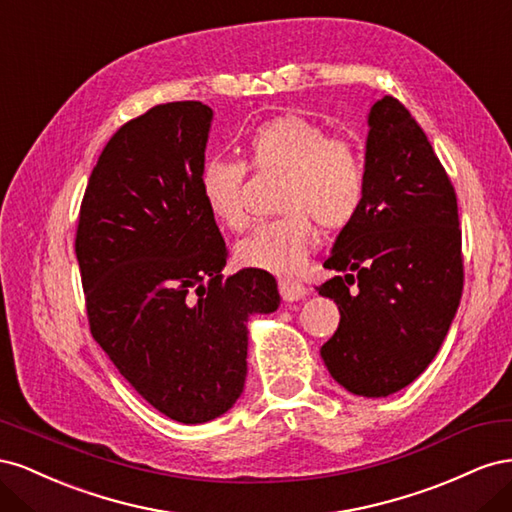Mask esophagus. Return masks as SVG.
<instances>
[{
  "mask_svg": "<svg viewBox=\"0 0 512 512\" xmlns=\"http://www.w3.org/2000/svg\"><path fill=\"white\" fill-rule=\"evenodd\" d=\"M305 292H307L305 284L299 282V280H294V277H282V280H280V294H282V299L288 301V303L303 299Z\"/></svg>",
  "mask_w": 512,
  "mask_h": 512,
  "instance_id": "1",
  "label": "esophagus"
}]
</instances>
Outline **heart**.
<instances>
[{"label":"heart","instance_id":"1","mask_svg":"<svg viewBox=\"0 0 512 512\" xmlns=\"http://www.w3.org/2000/svg\"><path fill=\"white\" fill-rule=\"evenodd\" d=\"M245 166L260 175L280 173L284 183L275 203L280 218L258 224L235 247L243 267L275 275L299 271L316 245V226L342 230L363 207L367 175L359 149L348 138L327 136L309 117L290 113L260 123L245 136L243 162L209 158L200 168V196L230 230L250 222Z\"/></svg>","mask_w":512,"mask_h":512}]
</instances>
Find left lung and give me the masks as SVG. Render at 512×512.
Segmentation results:
<instances>
[{
    "instance_id": "obj_1",
    "label": "left lung",
    "mask_w": 512,
    "mask_h": 512,
    "mask_svg": "<svg viewBox=\"0 0 512 512\" xmlns=\"http://www.w3.org/2000/svg\"><path fill=\"white\" fill-rule=\"evenodd\" d=\"M367 190L324 267L342 275L318 286L339 307L320 356L346 391L397 393L438 354L463 290L457 196L408 108L393 96L371 106Z\"/></svg>"
}]
</instances>
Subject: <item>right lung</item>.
Here are the masks:
<instances>
[{
  "label": "right lung",
  "instance_id": "obj_1",
  "mask_svg": "<svg viewBox=\"0 0 512 512\" xmlns=\"http://www.w3.org/2000/svg\"><path fill=\"white\" fill-rule=\"evenodd\" d=\"M213 111L153 106L113 134L76 228L89 329L134 391L177 423H207L241 397L247 320L280 305L275 277H224L228 250L200 196Z\"/></svg>",
  "mask_w": 512,
  "mask_h": 512
}]
</instances>
